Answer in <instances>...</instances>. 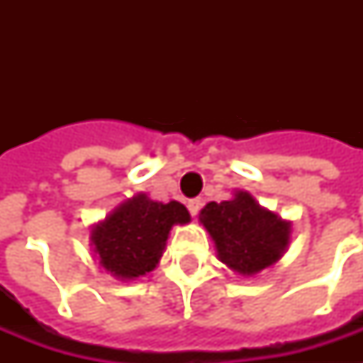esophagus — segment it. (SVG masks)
<instances>
[{"instance_id": "esophagus-1", "label": "esophagus", "mask_w": 363, "mask_h": 363, "mask_svg": "<svg viewBox=\"0 0 363 363\" xmlns=\"http://www.w3.org/2000/svg\"><path fill=\"white\" fill-rule=\"evenodd\" d=\"M199 209H201V198H194L188 201V211H190V215L196 218L199 213Z\"/></svg>"}]
</instances>
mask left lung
Wrapping results in <instances>:
<instances>
[{"mask_svg": "<svg viewBox=\"0 0 363 363\" xmlns=\"http://www.w3.org/2000/svg\"><path fill=\"white\" fill-rule=\"evenodd\" d=\"M199 222L215 241L220 262L241 275H254L275 264L290 239V222L262 209L248 192L207 203Z\"/></svg>", "mask_w": 363, "mask_h": 363, "instance_id": "1", "label": "left lung"}]
</instances>
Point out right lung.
Masks as SVG:
<instances>
[{
	"mask_svg": "<svg viewBox=\"0 0 363 363\" xmlns=\"http://www.w3.org/2000/svg\"><path fill=\"white\" fill-rule=\"evenodd\" d=\"M186 222L190 215L179 201L158 203L139 194L94 228L90 239L105 269L118 279H135L156 267L171 228Z\"/></svg>",
	"mask_w": 363,
	"mask_h": 363,
	"instance_id": "right-lung-1",
	"label": "right lung"
}]
</instances>
